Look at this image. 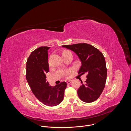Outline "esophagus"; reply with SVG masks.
<instances>
[{
    "mask_svg": "<svg viewBox=\"0 0 131 131\" xmlns=\"http://www.w3.org/2000/svg\"><path fill=\"white\" fill-rule=\"evenodd\" d=\"M71 82V80H68V81H67V84H70Z\"/></svg>",
    "mask_w": 131,
    "mask_h": 131,
    "instance_id": "34e87169",
    "label": "esophagus"
}]
</instances>
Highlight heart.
I'll return each instance as SVG.
<instances>
[{
	"label": "heart",
	"mask_w": 131,
	"mask_h": 131,
	"mask_svg": "<svg viewBox=\"0 0 131 131\" xmlns=\"http://www.w3.org/2000/svg\"><path fill=\"white\" fill-rule=\"evenodd\" d=\"M70 52L69 51H68V50H64V51H63V52H62V55H63V54H66V53H67V52ZM69 71H67V73H69Z\"/></svg>",
	"instance_id": "1"
}]
</instances>
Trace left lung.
Wrapping results in <instances>:
<instances>
[{
	"label": "left lung",
	"mask_w": 131,
	"mask_h": 131,
	"mask_svg": "<svg viewBox=\"0 0 131 131\" xmlns=\"http://www.w3.org/2000/svg\"><path fill=\"white\" fill-rule=\"evenodd\" d=\"M75 52L80 59L82 66L78 74L87 73L86 80L78 89L80 99L85 103H92L97 100L105 86L107 68L103 53L93 46L85 43L63 45Z\"/></svg>",
	"instance_id": "8db88e82"
}]
</instances>
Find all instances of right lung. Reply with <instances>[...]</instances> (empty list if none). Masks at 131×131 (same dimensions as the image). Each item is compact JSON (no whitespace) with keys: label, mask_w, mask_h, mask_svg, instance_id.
Here are the masks:
<instances>
[{"label":"right lung","mask_w":131,"mask_h":131,"mask_svg":"<svg viewBox=\"0 0 131 131\" xmlns=\"http://www.w3.org/2000/svg\"><path fill=\"white\" fill-rule=\"evenodd\" d=\"M50 48L40 47L31 53L26 62V78L37 99L47 106H55L63 100L67 83L62 82L52 88L47 82L46 73L49 72L48 50Z\"/></svg>","instance_id":"right-lung-1"}]
</instances>
